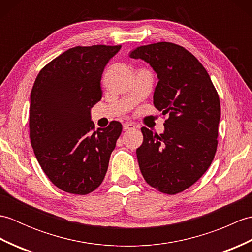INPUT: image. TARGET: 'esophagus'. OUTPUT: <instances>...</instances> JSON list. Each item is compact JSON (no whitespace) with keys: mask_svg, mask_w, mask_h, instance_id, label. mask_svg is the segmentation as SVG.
<instances>
[{"mask_svg":"<svg viewBox=\"0 0 252 252\" xmlns=\"http://www.w3.org/2000/svg\"><path fill=\"white\" fill-rule=\"evenodd\" d=\"M122 127H123V130H125V131H127V130L134 129L135 125H134V123H133V122H125V123H123Z\"/></svg>","mask_w":252,"mask_h":252,"instance_id":"1","label":"esophagus"}]
</instances>
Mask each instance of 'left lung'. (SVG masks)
<instances>
[{
	"instance_id": "obj_1",
	"label": "left lung",
	"mask_w": 252,
	"mask_h": 252,
	"mask_svg": "<svg viewBox=\"0 0 252 252\" xmlns=\"http://www.w3.org/2000/svg\"><path fill=\"white\" fill-rule=\"evenodd\" d=\"M130 57L146 62L157 73L154 105L162 115L169 114L160 135L141 129L138 165L154 189L178 194L199 180L215 158L219 95L206 69L183 46L158 42L136 47Z\"/></svg>"
}]
</instances>
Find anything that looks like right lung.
<instances>
[{
  "instance_id": "add662e5",
  "label": "right lung",
  "mask_w": 252,
  "mask_h": 252,
  "mask_svg": "<svg viewBox=\"0 0 252 252\" xmlns=\"http://www.w3.org/2000/svg\"><path fill=\"white\" fill-rule=\"evenodd\" d=\"M120 45L76 46L37 74L30 94V140L47 178L58 189L87 195L103 182L120 136V122L94 131L91 108L100 100L104 69Z\"/></svg>"
}]
</instances>
